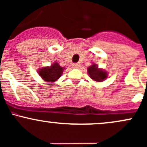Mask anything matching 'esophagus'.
Wrapping results in <instances>:
<instances>
[{"label":"esophagus","instance_id":"esophagus-1","mask_svg":"<svg viewBox=\"0 0 147 147\" xmlns=\"http://www.w3.org/2000/svg\"><path fill=\"white\" fill-rule=\"evenodd\" d=\"M80 65L79 63H73V64H72V67H73L74 68H79Z\"/></svg>","mask_w":147,"mask_h":147}]
</instances>
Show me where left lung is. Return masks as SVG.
<instances>
[{
	"label": "left lung",
	"mask_w": 147,
	"mask_h": 147,
	"mask_svg": "<svg viewBox=\"0 0 147 147\" xmlns=\"http://www.w3.org/2000/svg\"><path fill=\"white\" fill-rule=\"evenodd\" d=\"M87 70H88L87 71H88L89 77L94 81L100 82L104 81L105 79L107 78V72L105 70L98 68V65L96 64L93 63V65L88 67Z\"/></svg>",
	"instance_id": "1"
}]
</instances>
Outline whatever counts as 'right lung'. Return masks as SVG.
I'll list each match as a JSON object with an SVG mask.
<instances>
[{
  "label": "right lung",
  "instance_id": "add662e5",
  "mask_svg": "<svg viewBox=\"0 0 147 147\" xmlns=\"http://www.w3.org/2000/svg\"><path fill=\"white\" fill-rule=\"evenodd\" d=\"M65 67H62L57 62L49 67H45L38 70V74L47 82H55L62 76Z\"/></svg>",
  "mask_w": 147,
  "mask_h": 147
}]
</instances>
